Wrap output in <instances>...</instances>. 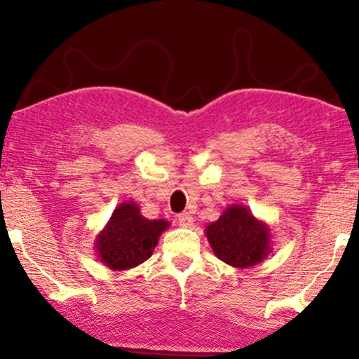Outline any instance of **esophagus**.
<instances>
[{
	"label": "esophagus",
	"mask_w": 359,
	"mask_h": 359,
	"mask_svg": "<svg viewBox=\"0 0 359 359\" xmlns=\"http://www.w3.org/2000/svg\"><path fill=\"white\" fill-rule=\"evenodd\" d=\"M177 222H179L182 228H189V226H192L194 222V217L191 216V212H182L177 216Z\"/></svg>",
	"instance_id": "1"
}]
</instances>
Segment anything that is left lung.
<instances>
[{"label":"left lung","mask_w":359,"mask_h":359,"mask_svg":"<svg viewBox=\"0 0 359 359\" xmlns=\"http://www.w3.org/2000/svg\"><path fill=\"white\" fill-rule=\"evenodd\" d=\"M205 236L217 258L236 269L262 263L271 253V229L246 205L231 204L219 219L205 226Z\"/></svg>","instance_id":"1"}]
</instances>
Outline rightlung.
Instances as JSON below:
<instances>
[{"mask_svg":"<svg viewBox=\"0 0 359 359\" xmlns=\"http://www.w3.org/2000/svg\"><path fill=\"white\" fill-rule=\"evenodd\" d=\"M168 226L167 219L143 217L133 201L118 204L94 241L97 259L114 271L135 269L154 255Z\"/></svg>","mask_w":359,"mask_h":359,"instance_id":"1","label":"right lung"}]
</instances>
